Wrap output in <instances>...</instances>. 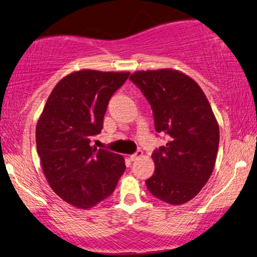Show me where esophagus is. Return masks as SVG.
Masks as SVG:
<instances>
[{"label": "esophagus", "mask_w": 257, "mask_h": 257, "mask_svg": "<svg viewBox=\"0 0 257 257\" xmlns=\"http://www.w3.org/2000/svg\"><path fill=\"white\" fill-rule=\"evenodd\" d=\"M143 151H140V150H139V151H137L134 153V155H131L129 156V159H131L132 162H134V161H137V159H139L140 157H143Z\"/></svg>", "instance_id": "34e87169"}]
</instances>
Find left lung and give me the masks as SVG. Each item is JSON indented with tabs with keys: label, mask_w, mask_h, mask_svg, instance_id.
I'll list each match as a JSON object with an SVG mask.
<instances>
[{
	"label": "left lung",
	"mask_w": 257,
	"mask_h": 257,
	"mask_svg": "<svg viewBox=\"0 0 257 257\" xmlns=\"http://www.w3.org/2000/svg\"><path fill=\"white\" fill-rule=\"evenodd\" d=\"M129 79L151 105L156 131L168 137L152 153L156 169L147 190L168 204H185L204 187L216 162L220 132L211 106L197 82L178 70L137 71Z\"/></svg>",
	"instance_id": "8db88e82"
}]
</instances>
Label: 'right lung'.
Masks as SVG:
<instances>
[{
	"instance_id": "right-lung-1",
	"label": "right lung",
	"mask_w": 257,
	"mask_h": 257,
	"mask_svg": "<svg viewBox=\"0 0 257 257\" xmlns=\"http://www.w3.org/2000/svg\"><path fill=\"white\" fill-rule=\"evenodd\" d=\"M129 72L81 70L65 76L48 96L36 125L37 153L52 190L76 208L111 196L124 158L90 145L101 133L108 101Z\"/></svg>"
}]
</instances>
